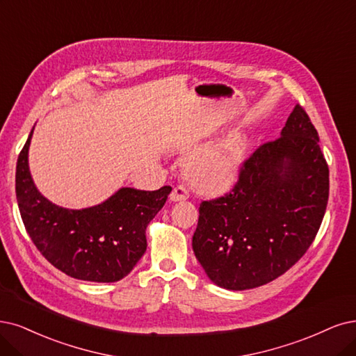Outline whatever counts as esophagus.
I'll return each instance as SVG.
<instances>
[{"label":"esophagus","mask_w":356,"mask_h":356,"mask_svg":"<svg viewBox=\"0 0 356 356\" xmlns=\"http://www.w3.org/2000/svg\"><path fill=\"white\" fill-rule=\"evenodd\" d=\"M189 198V192L185 186H176L170 195V201L171 202H180V201H186Z\"/></svg>","instance_id":"1"}]
</instances>
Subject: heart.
<instances>
[{"instance_id":"b5f03b06","label":"heart","mask_w":356,"mask_h":356,"mask_svg":"<svg viewBox=\"0 0 356 356\" xmlns=\"http://www.w3.org/2000/svg\"><path fill=\"white\" fill-rule=\"evenodd\" d=\"M248 152V138L233 131L218 143L195 152L186 171L192 185L205 193L218 195L230 191L239 180Z\"/></svg>"}]
</instances>
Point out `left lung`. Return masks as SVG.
Instances as JSON below:
<instances>
[{"instance_id": "8db88e82", "label": "left lung", "mask_w": 356, "mask_h": 356, "mask_svg": "<svg viewBox=\"0 0 356 356\" xmlns=\"http://www.w3.org/2000/svg\"><path fill=\"white\" fill-rule=\"evenodd\" d=\"M318 134L296 105L280 138L245 161L238 185L204 201L192 248L208 279L229 291L267 284L302 258L328 201Z\"/></svg>"}]
</instances>
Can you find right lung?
Returning a JSON list of instances; mask_svg holds the SVG:
<instances>
[{
    "label": "right lung",
    "instance_id": "1",
    "mask_svg": "<svg viewBox=\"0 0 356 356\" xmlns=\"http://www.w3.org/2000/svg\"><path fill=\"white\" fill-rule=\"evenodd\" d=\"M33 129L16 167L17 204L32 242L52 266L73 279L122 280L147 251V227L164 207L171 188H120L104 202L82 209L52 204L38 191L31 175Z\"/></svg>",
    "mask_w": 356,
    "mask_h": 356
}]
</instances>
